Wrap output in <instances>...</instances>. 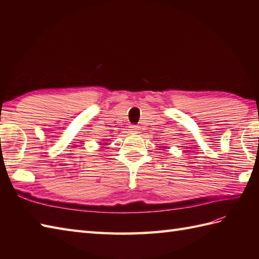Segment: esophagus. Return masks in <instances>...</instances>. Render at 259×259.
<instances>
[{
    "instance_id": "obj_1",
    "label": "esophagus",
    "mask_w": 259,
    "mask_h": 259,
    "mask_svg": "<svg viewBox=\"0 0 259 259\" xmlns=\"http://www.w3.org/2000/svg\"><path fill=\"white\" fill-rule=\"evenodd\" d=\"M139 126H137V125H130L129 126V133H131V134H138L139 133Z\"/></svg>"
}]
</instances>
